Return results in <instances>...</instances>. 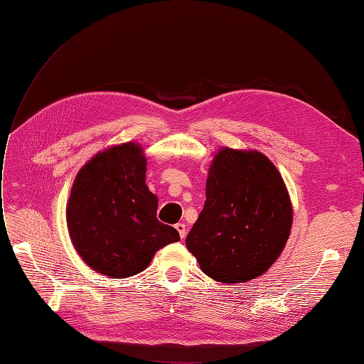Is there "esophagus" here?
Returning a JSON list of instances; mask_svg holds the SVG:
<instances>
[{"label":"esophagus","instance_id":"obj_1","mask_svg":"<svg viewBox=\"0 0 364 364\" xmlns=\"http://www.w3.org/2000/svg\"><path fill=\"white\" fill-rule=\"evenodd\" d=\"M176 229H178L181 238H185V235H186V226L183 223H178V225H176Z\"/></svg>","mask_w":364,"mask_h":364}]
</instances>
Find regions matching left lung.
I'll return each instance as SVG.
<instances>
[{"label":"left lung","instance_id":"8db88e82","mask_svg":"<svg viewBox=\"0 0 364 364\" xmlns=\"http://www.w3.org/2000/svg\"><path fill=\"white\" fill-rule=\"evenodd\" d=\"M291 220L290 197L277 167L259 151L226 147L209 168L206 200L186 247L209 278L247 282L281 255Z\"/></svg>","mask_w":364,"mask_h":364}]
</instances>
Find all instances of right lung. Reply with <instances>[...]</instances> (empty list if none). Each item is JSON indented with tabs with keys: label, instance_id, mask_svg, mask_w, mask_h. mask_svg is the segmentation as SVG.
<instances>
[{
	"label": "right lung",
	"instance_id": "1",
	"mask_svg": "<svg viewBox=\"0 0 364 364\" xmlns=\"http://www.w3.org/2000/svg\"><path fill=\"white\" fill-rule=\"evenodd\" d=\"M146 156L134 142L95 155L77 174L67 208L75 250L111 278L146 270L155 252L179 241L156 218L158 199L146 185Z\"/></svg>",
	"mask_w": 364,
	"mask_h": 364
}]
</instances>
